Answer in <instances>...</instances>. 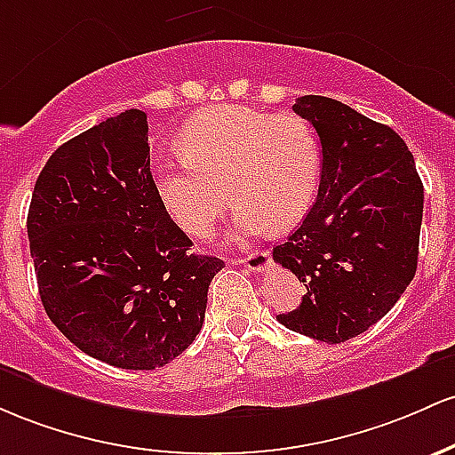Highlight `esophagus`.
Wrapping results in <instances>:
<instances>
[{
    "label": "esophagus",
    "mask_w": 455,
    "mask_h": 455,
    "mask_svg": "<svg viewBox=\"0 0 455 455\" xmlns=\"http://www.w3.org/2000/svg\"><path fill=\"white\" fill-rule=\"evenodd\" d=\"M234 264H244L251 273H262L270 267V253L268 251H253L249 253L247 258L234 259Z\"/></svg>",
    "instance_id": "esophagus-1"
}]
</instances>
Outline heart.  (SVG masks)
Returning a JSON list of instances; mask_svg holds the SVG:
<instances>
[{"label": "heart", "instance_id": "b5f03b06", "mask_svg": "<svg viewBox=\"0 0 455 455\" xmlns=\"http://www.w3.org/2000/svg\"><path fill=\"white\" fill-rule=\"evenodd\" d=\"M180 161L152 167L163 211L193 238L211 236L232 202V238L285 232L303 221L315 200L323 152L309 122L249 107H217L180 132Z\"/></svg>", "mask_w": 455, "mask_h": 455}]
</instances>
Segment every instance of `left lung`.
Listing matches in <instances>:
<instances>
[{
    "label": "left lung",
    "mask_w": 455,
    "mask_h": 455,
    "mask_svg": "<svg viewBox=\"0 0 455 455\" xmlns=\"http://www.w3.org/2000/svg\"><path fill=\"white\" fill-rule=\"evenodd\" d=\"M292 109L323 146L318 200L273 259L307 292L285 329L326 344L365 333L412 282L419 255L423 185L400 135L326 96Z\"/></svg>",
    "instance_id": "obj_1"
}]
</instances>
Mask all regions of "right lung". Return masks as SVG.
<instances>
[{
	"label": "right lung",
	"mask_w": 455,
	"mask_h": 455,
	"mask_svg": "<svg viewBox=\"0 0 455 455\" xmlns=\"http://www.w3.org/2000/svg\"><path fill=\"white\" fill-rule=\"evenodd\" d=\"M29 251L51 323L122 370H155L200 333L223 259L191 253L163 211L140 109L60 146L36 180Z\"/></svg>",
	"instance_id": "obj_1"
}]
</instances>
